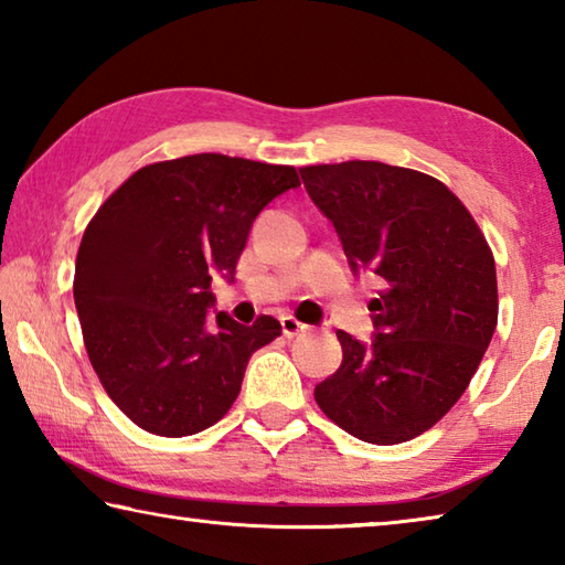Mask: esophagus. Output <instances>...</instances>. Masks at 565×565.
I'll list each match as a JSON object with an SVG mask.
<instances>
[{"instance_id": "esophagus-1", "label": "esophagus", "mask_w": 565, "mask_h": 565, "mask_svg": "<svg viewBox=\"0 0 565 565\" xmlns=\"http://www.w3.org/2000/svg\"><path fill=\"white\" fill-rule=\"evenodd\" d=\"M306 329H309V327H306V323H301L296 317H281V331H284L286 339L299 337V333H303Z\"/></svg>"}]
</instances>
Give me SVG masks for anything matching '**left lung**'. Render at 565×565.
Returning <instances> with one entry per match:
<instances>
[{
	"label": "left lung",
	"instance_id": "left-lung-1",
	"mask_svg": "<svg viewBox=\"0 0 565 565\" xmlns=\"http://www.w3.org/2000/svg\"><path fill=\"white\" fill-rule=\"evenodd\" d=\"M299 171L351 271L384 281L369 303L374 339L337 331L341 366L313 398L361 441H411L461 398L489 349L499 321L491 248L461 199L420 171L381 161Z\"/></svg>",
	"mask_w": 565,
	"mask_h": 565
}]
</instances>
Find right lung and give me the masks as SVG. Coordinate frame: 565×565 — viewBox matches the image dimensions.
<instances>
[{
    "label": "right lung",
    "mask_w": 565,
    "mask_h": 565,
    "mask_svg": "<svg viewBox=\"0 0 565 565\" xmlns=\"http://www.w3.org/2000/svg\"><path fill=\"white\" fill-rule=\"evenodd\" d=\"M294 167L194 154L134 171L82 236L74 303L104 391L157 436L214 426L242 391L256 349L281 333L212 317V274L234 281L254 218L299 186Z\"/></svg>",
    "instance_id": "1"
}]
</instances>
